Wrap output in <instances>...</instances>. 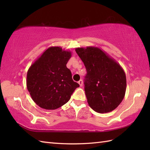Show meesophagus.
I'll use <instances>...</instances> for the list:
<instances>
[{"label": "esophagus", "instance_id": "esophagus-1", "mask_svg": "<svg viewBox=\"0 0 150 150\" xmlns=\"http://www.w3.org/2000/svg\"><path fill=\"white\" fill-rule=\"evenodd\" d=\"M78 83L79 84V85H80V86H82V84H83V81H82V80H80L78 82Z\"/></svg>", "mask_w": 150, "mask_h": 150}]
</instances>
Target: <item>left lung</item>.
<instances>
[{
    "label": "left lung",
    "instance_id": "1",
    "mask_svg": "<svg viewBox=\"0 0 150 150\" xmlns=\"http://www.w3.org/2000/svg\"><path fill=\"white\" fill-rule=\"evenodd\" d=\"M87 71L84 90L87 101L97 113L114 110L125 96L126 77L115 60L98 47H77Z\"/></svg>",
    "mask_w": 150,
    "mask_h": 150
}]
</instances>
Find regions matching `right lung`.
Returning <instances> with one entry per match:
<instances>
[{
  "label": "right lung",
  "mask_w": 150,
  "mask_h": 150,
  "mask_svg": "<svg viewBox=\"0 0 150 150\" xmlns=\"http://www.w3.org/2000/svg\"><path fill=\"white\" fill-rule=\"evenodd\" d=\"M70 51L52 46L31 65L28 70L26 86L33 100L46 110H55L68 102L79 84L73 81L66 64Z\"/></svg>",
  "instance_id": "1"
}]
</instances>
